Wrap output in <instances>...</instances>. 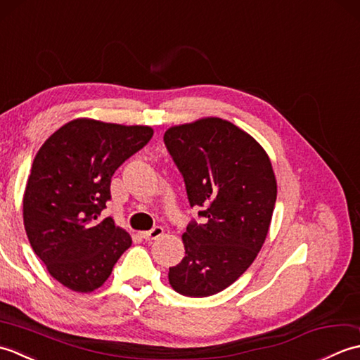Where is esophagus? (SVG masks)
Segmentation results:
<instances>
[{"mask_svg":"<svg viewBox=\"0 0 360 360\" xmlns=\"http://www.w3.org/2000/svg\"><path fill=\"white\" fill-rule=\"evenodd\" d=\"M162 235H164V229L160 227V226H156V227H153L151 231L143 232L142 233V238L145 241H153V240H156V238H159V236H162Z\"/></svg>","mask_w":360,"mask_h":360,"instance_id":"obj_1","label":"esophagus"}]
</instances>
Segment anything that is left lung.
Segmentation results:
<instances>
[{
    "mask_svg": "<svg viewBox=\"0 0 360 360\" xmlns=\"http://www.w3.org/2000/svg\"><path fill=\"white\" fill-rule=\"evenodd\" d=\"M164 142L202 218L187 226L186 257L170 267L168 281L187 297L218 294L248 271L266 240L277 200L271 159L254 137L219 117L168 128Z\"/></svg>",
    "mask_w": 360,
    "mask_h": 360,
    "instance_id": "obj_1",
    "label": "left lung"
}]
</instances>
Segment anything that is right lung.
Instances as JSON below:
<instances>
[{
    "mask_svg": "<svg viewBox=\"0 0 360 360\" xmlns=\"http://www.w3.org/2000/svg\"><path fill=\"white\" fill-rule=\"evenodd\" d=\"M151 136V127L75 119L38 150L22 219L37 257L63 286L75 292L101 288L131 246V236L111 217H98L111 200L114 172Z\"/></svg>",
    "mask_w": 360,
    "mask_h": 360,
    "instance_id": "add662e5",
    "label": "right lung"
}]
</instances>
